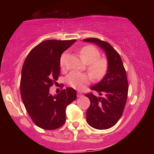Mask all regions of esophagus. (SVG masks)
Here are the masks:
<instances>
[{
  "label": "esophagus",
  "instance_id": "1",
  "mask_svg": "<svg viewBox=\"0 0 154 154\" xmlns=\"http://www.w3.org/2000/svg\"><path fill=\"white\" fill-rule=\"evenodd\" d=\"M82 94L81 93H79V92H78V93H77V97H82Z\"/></svg>",
  "mask_w": 154,
  "mask_h": 154
}]
</instances>
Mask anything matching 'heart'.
<instances>
[{"label": "heart", "instance_id": "heart-1", "mask_svg": "<svg viewBox=\"0 0 154 154\" xmlns=\"http://www.w3.org/2000/svg\"><path fill=\"white\" fill-rule=\"evenodd\" d=\"M79 55L85 62L88 63V71L94 79H100L106 73L108 61L104 58L100 57L99 51L93 45L83 47L79 51ZM66 54H63L60 58V66L62 69L66 68ZM91 77L88 74L73 71L67 75V84L75 89H82L85 85L91 82Z\"/></svg>", "mask_w": 154, "mask_h": 154}]
</instances>
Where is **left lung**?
Returning a JSON list of instances; mask_svg holds the SVG:
<instances>
[{
  "instance_id": "obj_1",
  "label": "left lung",
  "mask_w": 154,
  "mask_h": 154,
  "mask_svg": "<svg viewBox=\"0 0 154 154\" xmlns=\"http://www.w3.org/2000/svg\"><path fill=\"white\" fill-rule=\"evenodd\" d=\"M105 51L109 62L107 74L98 84L91 88L102 97L92 93L85 94L91 100L87 110V122L92 128L106 130L115 125L123 114L128 99V81L122 61L117 51L107 42L98 38L85 39Z\"/></svg>"
}]
</instances>
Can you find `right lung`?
<instances>
[{"mask_svg":"<svg viewBox=\"0 0 154 154\" xmlns=\"http://www.w3.org/2000/svg\"><path fill=\"white\" fill-rule=\"evenodd\" d=\"M76 40H48L32 49L22 70L20 92L23 103L37 126L51 130L66 122V108L76 100L75 89L66 88L53 96L50 88L60 75V58Z\"/></svg>","mask_w":154,"mask_h":154,"instance_id":"obj_1","label":"right lung"}]
</instances>
